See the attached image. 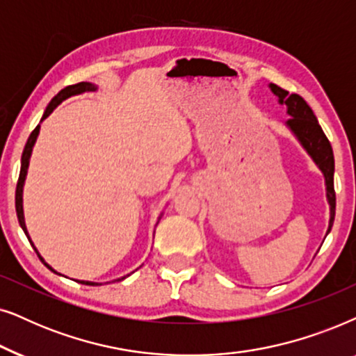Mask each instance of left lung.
<instances>
[{"label": "left lung", "mask_w": 356, "mask_h": 356, "mask_svg": "<svg viewBox=\"0 0 356 356\" xmlns=\"http://www.w3.org/2000/svg\"><path fill=\"white\" fill-rule=\"evenodd\" d=\"M270 89L275 96L278 97V102L285 104L286 112L291 118L286 120V127L293 131L302 148L307 151L312 161L317 164V168L322 170L325 179V191L327 202L330 207V220L327 234L330 233L335 218V191H334V153L330 141L322 131L319 122L312 112V108L307 106V102L298 94H288V91L282 89L277 84H270Z\"/></svg>", "instance_id": "8db88e82"}]
</instances>
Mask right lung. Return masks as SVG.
<instances>
[{"label": "right lung", "instance_id": "add662e5", "mask_svg": "<svg viewBox=\"0 0 356 356\" xmlns=\"http://www.w3.org/2000/svg\"><path fill=\"white\" fill-rule=\"evenodd\" d=\"M96 86L91 83H78V84H71V86H66L65 89H61V91L56 94V96L51 99L49 106H47L45 112H44V117H42V120H45L47 117L50 115L51 112L55 111V107H58V104H61L65 101V99H68L71 96H78V94H83V92H88V91H96ZM40 120V122H42ZM39 131H40V125H37L34 131H32L29 140H27L26 143V148H24L22 151V158H21V172H19V181H17V187H16V213H17V220H19V225H21V227L24 229V233H26L27 238H29V233H27V227H26V221H24V210H22V187H24V181H26V175H27V168H29V159H31V154H32V148H34L35 145V140L37 136H39ZM29 243L32 244V241L29 238ZM32 248H34V244H32ZM35 249V248H34ZM37 255H39V259L44 262V265L47 268H50L51 272H55L54 268L50 267L49 264L45 262L44 259L40 257L39 250L35 249ZM56 273V272H55ZM120 280H123V278H120ZM118 280V282H120ZM79 283H83V285H99V283H94V282H84V280H79Z\"/></svg>", "mask_w": 356, "mask_h": 356}]
</instances>
